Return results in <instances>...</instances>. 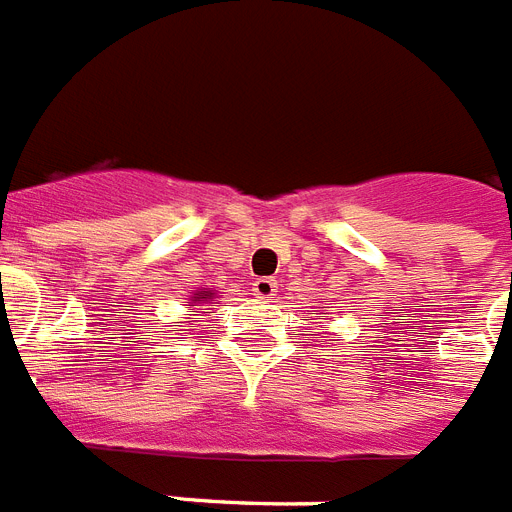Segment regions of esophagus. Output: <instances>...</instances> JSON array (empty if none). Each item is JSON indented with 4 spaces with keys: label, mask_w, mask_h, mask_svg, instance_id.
I'll use <instances>...</instances> for the list:
<instances>
[{
    "label": "esophagus",
    "mask_w": 512,
    "mask_h": 512,
    "mask_svg": "<svg viewBox=\"0 0 512 512\" xmlns=\"http://www.w3.org/2000/svg\"><path fill=\"white\" fill-rule=\"evenodd\" d=\"M275 291H278V286H275L273 278H257V281H252V293H255L257 299H275Z\"/></svg>",
    "instance_id": "34e87169"
}]
</instances>
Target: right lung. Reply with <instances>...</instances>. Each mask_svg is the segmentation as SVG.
Segmentation results:
<instances>
[{"mask_svg":"<svg viewBox=\"0 0 512 512\" xmlns=\"http://www.w3.org/2000/svg\"><path fill=\"white\" fill-rule=\"evenodd\" d=\"M213 299V293L211 291H195L193 296H190V301H188V306H198V304H208V301Z\"/></svg>","mask_w":512,"mask_h":512,"instance_id":"right-lung-1","label":"right lung"}]
</instances>
